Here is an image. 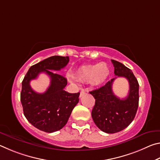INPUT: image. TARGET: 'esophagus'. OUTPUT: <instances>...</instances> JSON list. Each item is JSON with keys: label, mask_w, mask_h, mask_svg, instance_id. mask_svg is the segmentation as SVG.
Listing matches in <instances>:
<instances>
[{"label": "esophagus", "mask_w": 160, "mask_h": 160, "mask_svg": "<svg viewBox=\"0 0 160 160\" xmlns=\"http://www.w3.org/2000/svg\"><path fill=\"white\" fill-rule=\"evenodd\" d=\"M86 92H85V91H84V90H82V91H81L80 92V97H82L84 94H85Z\"/></svg>", "instance_id": "obj_1"}]
</instances>
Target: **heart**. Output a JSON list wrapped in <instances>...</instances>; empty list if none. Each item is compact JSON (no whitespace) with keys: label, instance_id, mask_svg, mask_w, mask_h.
Instances as JSON below:
<instances>
[{"label":"heart","instance_id":"heart-1","mask_svg":"<svg viewBox=\"0 0 160 160\" xmlns=\"http://www.w3.org/2000/svg\"><path fill=\"white\" fill-rule=\"evenodd\" d=\"M109 68L105 62L97 64H89L81 66L77 70L78 79L82 82H90L92 85L97 86L102 84L109 75Z\"/></svg>","mask_w":160,"mask_h":160}]
</instances>
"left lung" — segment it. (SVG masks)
Returning <instances> with one entry per match:
<instances>
[{
    "mask_svg": "<svg viewBox=\"0 0 160 160\" xmlns=\"http://www.w3.org/2000/svg\"><path fill=\"white\" fill-rule=\"evenodd\" d=\"M116 77L105 85L90 92L95 99L92 117L96 126L107 133H115L128 127L136 114L139 102V84L131 69L120 62L112 60ZM126 77L129 82V95L121 100L112 91L113 81Z\"/></svg>",
    "mask_w": 160,
    "mask_h": 160,
    "instance_id": "8db88e82",
    "label": "left lung"
}]
</instances>
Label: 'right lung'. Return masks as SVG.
Listing matches in <instances>:
<instances>
[{
  "label": "right lung",
  "instance_id": "1",
  "mask_svg": "<svg viewBox=\"0 0 160 160\" xmlns=\"http://www.w3.org/2000/svg\"><path fill=\"white\" fill-rule=\"evenodd\" d=\"M68 62V56H53L46 58L31 66L22 82L20 100L24 115L32 126L40 131L53 132L63 128L79 102L80 92L65 91L66 78L52 71L63 68ZM41 72H45L51 78L50 87L42 94L32 90L29 84Z\"/></svg>",
  "mask_w": 160,
  "mask_h": 160
}]
</instances>
